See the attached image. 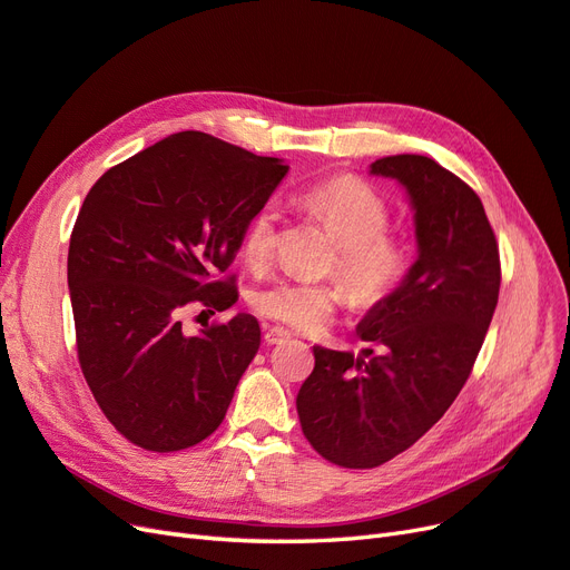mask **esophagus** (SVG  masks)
<instances>
[{
  "instance_id": "1",
  "label": "esophagus",
  "mask_w": 570,
  "mask_h": 570,
  "mask_svg": "<svg viewBox=\"0 0 570 570\" xmlns=\"http://www.w3.org/2000/svg\"><path fill=\"white\" fill-rule=\"evenodd\" d=\"M288 338H291V333L286 328H282V326L265 328V343L267 345H279V343H284Z\"/></svg>"
}]
</instances>
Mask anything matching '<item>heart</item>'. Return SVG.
Returning <instances> with one entry per match:
<instances>
[{"instance_id": "obj_1", "label": "heart", "mask_w": 570, "mask_h": 570, "mask_svg": "<svg viewBox=\"0 0 570 570\" xmlns=\"http://www.w3.org/2000/svg\"><path fill=\"white\" fill-rule=\"evenodd\" d=\"M293 204L322 220L338 239V269L354 301L377 305L402 286L413 265V244L402 232L390 229V206L371 185L352 176H333L303 187ZM282 214L274 202H265L250 216L242 253L248 265H265L277 244ZM343 303V288L335 282L279 279L258 288L250 305L265 320L303 333L326 328Z\"/></svg>"}]
</instances>
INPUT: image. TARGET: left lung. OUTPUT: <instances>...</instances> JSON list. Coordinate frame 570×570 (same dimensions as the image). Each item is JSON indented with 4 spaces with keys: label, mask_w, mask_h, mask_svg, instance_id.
<instances>
[{
    "label": "left lung",
    "mask_w": 570,
    "mask_h": 570,
    "mask_svg": "<svg viewBox=\"0 0 570 570\" xmlns=\"http://www.w3.org/2000/svg\"><path fill=\"white\" fill-rule=\"evenodd\" d=\"M409 193L417 261L356 326L360 356L314 347L296 406L305 439L333 465L371 470L411 449L468 383L498 305L500 256L474 189L423 155L371 164Z\"/></svg>",
    "instance_id": "1"
}]
</instances>
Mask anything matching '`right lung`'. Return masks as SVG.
<instances>
[{"label":"right lung","mask_w":570,"mask_h":570,"mask_svg":"<svg viewBox=\"0 0 570 570\" xmlns=\"http://www.w3.org/2000/svg\"><path fill=\"white\" fill-rule=\"evenodd\" d=\"M288 166L202 131L174 134L105 171L70 237L77 356L105 417L131 444L171 453L214 434L261 347L239 312L183 331L187 305L237 303L235 261L250 216Z\"/></svg>","instance_id":"right-lung-1"}]
</instances>
